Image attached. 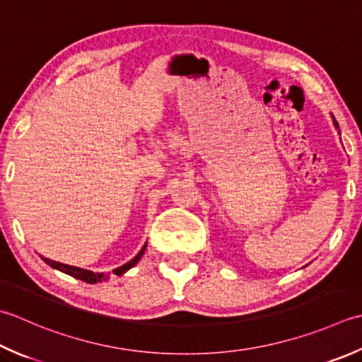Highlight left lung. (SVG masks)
<instances>
[{
	"instance_id": "left-lung-1",
	"label": "left lung",
	"mask_w": 362,
	"mask_h": 362,
	"mask_svg": "<svg viewBox=\"0 0 362 362\" xmlns=\"http://www.w3.org/2000/svg\"><path fill=\"white\" fill-rule=\"evenodd\" d=\"M331 116H332V115H331ZM332 122H334V127L339 130V124H337V120L334 119V116H332ZM339 134H341V133H339Z\"/></svg>"
}]
</instances>
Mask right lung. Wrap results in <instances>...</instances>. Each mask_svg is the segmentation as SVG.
Masks as SVG:
<instances>
[{
    "label": "right lung",
    "instance_id": "obj_1",
    "mask_svg": "<svg viewBox=\"0 0 362 362\" xmlns=\"http://www.w3.org/2000/svg\"><path fill=\"white\" fill-rule=\"evenodd\" d=\"M146 246H147V243L143 247H141V251L130 262H127V264H124L122 267H119V268H116V270H112V273H115L116 276H122L125 272H129L130 268L136 265L139 259L143 257V254L146 251ZM40 257H42V260L45 262V264H48L52 268H56V270H59V272L66 273L69 276H74V278H76V279H81L84 282H88V284H97V282H102V281H106L110 278V274H106V273H94V272L84 270V268L66 265V264H61V262H54V260L47 259L44 256H40Z\"/></svg>",
    "mask_w": 362,
    "mask_h": 362
}]
</instances>
